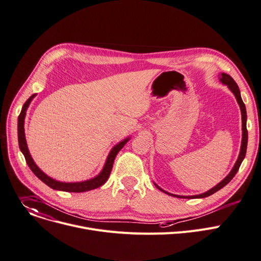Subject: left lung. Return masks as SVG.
<instances>
[{
  "mask_svg": "<svg viewBox=\"0 0 261 261\" xmlns=\"http://www.w3.org/2000/svg\"><path fill=\"white\" fill-rule=\"evenodd\" d=\"M219 81L227 85L229 87V89L233 92V94L235 95L236 99H237V102L238 105L240 107V110H241V119H242V141H241V147H240V152H239V156L238 159L233 167V169L231 170V172L228 174V176L223 178L218 185H216L214 188H212L211 190L206 191V192L202 193V194H199V195H193V196H180V195H175V194H171L169 192H167V191L161 189L158 185L154 184L156 187H158V189H160L161 191H163L164 193L170 195V196H173V197H178V198H203V197H207L210 196L212 194H214L215 192H217L218 190H220L221 188H223L225 185H228L232 179L233 177L236 175V173L242 163V161H244L245 156H246V153H247V146H248V130H247V110H246V106L244 101H242L241 99V95H240V91H239V88L238 86L236 84V82L227 73H221L220 74V77H219Z\"/></svg>",
  "mask_w": 261,
  "mask_h": 261,
  "instance_id": "left-lung-1",
  "label": "left lung"
}]
</instances>
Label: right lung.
<instances>
[{
  "mask_svg": "<svg viewBox=\"0 0 261 261\" xmlns=\"http://www.w3.org/2000/svg\"><path fill=\"white\" fill-rule=\"evenodd\" d=\"M36 96V94H32L24 103V106L22 108V111L19 115V118H17V138H19V146L20 149L22 151V153L25 156V160L27 165L29 166V168L31 169V171L36 174V176H38L44 184H46L48 187H50L51 189L54 190H59V191H65V192H75V193H80V192H86V191H90L93 189H96L100 186H102L107 181V179L110 176V173L113 167V163L114 160L116 158L117 153L120 151V149L123 148L127 142L130 140L129 137H127L126 140H124L123 142L118 143L116 146H114L112 148V150L110 151L107 161L105 163V166H103L102 170L100 171L99 174L89 180H85V181H81V182H62V181H58L54 178L49 177L48 175H46L45 173L36 165V163L33 162L31 155L29 153L28 147H27V143H26V138H25V132H24V119L26 116V111L27 108L29 106L30 101L32 100V98Z\"/></svg>",
  "mask_w": 261,
  "mask_h": 261,
  "instance_id": "obj_1",
  "label": "right lung"
}]
</instances>
